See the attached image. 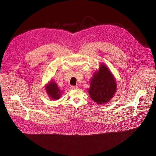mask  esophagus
Listing matches in <instances>:
<instances>
[{
  "label": "esophagus",
  "instance_id": "obj_1",
  "mask_svg": "<svg viewBox=\"0 0 156 156\" xmlns=\"http://www.w3.org/2000/svg\"><path fill=\"white\" fill-rule=\"evenodd\" d=\"M71 88L72 89H78V86H71Z\"/></svg>",
  "mask_w": 156,
  "mask_h": 156
}]
</instances>
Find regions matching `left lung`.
<instances>
[{
	"label": "left lung",
	"instance_id": "1",
	"mask_svg": "<svg viewBox=\"0 0 156 156\" xmlns=\"http://www.w3.org/2000/svg\"><path fill=\"white\" fill-rule=\"evenodd\" d=\"M117 83L114 75L105 64H101L99 69L93 74L90 81L88 93L97 104H106L115 95Z\"/></svg>",
	"mask_w": 156,
	"mask_h": 156
}]
</instances>
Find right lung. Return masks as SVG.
Segmentation results:
<instances>
[{
  "mask_svg": "<svg viewBox=\"0 0 156 156\" xmlns=\"http://www.w3.org/2000/svg\"><path fill=\"white\" fill-rule=\"evenodd\" d=\"M45 90L48 97L52 100H58L60 98L62 90L59 89L55 82L50 80L45 86Z\"/></svg>",
  "mask_w": 156,
  "mask_h": 156,
  "instance_id": "add662e5",
  "label": "right lung"
}]
</instances>
